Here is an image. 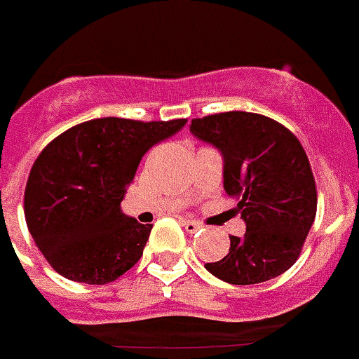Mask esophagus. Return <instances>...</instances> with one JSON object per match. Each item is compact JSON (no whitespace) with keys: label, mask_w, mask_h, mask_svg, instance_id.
Listing matches in <instances>:
<instances>
[{"label":"esophagus","mask_w":359,"mask_h":359,"mask_svg":"<svg viewBox=\"0 0 359 359\" xmlns=\"http://www.w3.org/2000/svg\"><path fill=\"white\" fill-rule=\"evenodd\" d=\"M182 223H183V226H185V230L189 231V233H194V231L201 230V228H203V223H199V221H192V219H183Z\"/></svg>","instance_id":"obj_1"}]
</instances>
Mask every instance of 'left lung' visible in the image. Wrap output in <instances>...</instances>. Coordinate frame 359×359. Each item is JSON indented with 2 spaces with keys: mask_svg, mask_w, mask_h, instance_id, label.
Instances as JSON below:
<instances>
[{
  "mask_svg": "<svg viewBox=\"0 0 359 359\" xmlns=\"http://www.w3.org/2000/svg\"><path fill=\"white\" fill-rule=\"evenodd\" d=\"M190 131L224 158V190L237 199L243 237L205 268L237 286L259 284L291 268L316 215V183L297 136L259 113L226 111L194 118Z\"/></svg>",
  "mask_w": 359,
  "mask_h": 359,
  "instance_id": "left-lung-1",
  "label": "left lung"
}]
</instances>
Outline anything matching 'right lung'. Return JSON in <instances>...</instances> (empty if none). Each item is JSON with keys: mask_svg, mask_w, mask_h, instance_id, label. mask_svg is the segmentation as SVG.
<instances>
[{"mask_svg": "<svg viewBox=\"0 0 359 359\" xmlns=\"http://www.w3.org/2000/svg\"><path fill=\"white\" fill-rule=\"evenodd\" d=\"M185 123L95 118L73 126L41 151L25 189V217L57 273L109 284L140 261L152 224L122 214L126 185L145 152Z\"/></svg>", "mask_w": 359, "mask_h": 359, "instance_id": "obj_1", "label": "right lung"}]
</instances>
